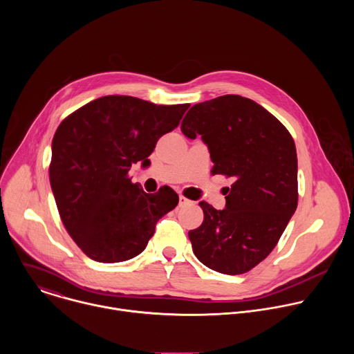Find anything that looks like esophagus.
<instances>
[{"instance_id":"1","label":"esophagus","mask_w":354,"mask_h":354,"mask_svg":"<svg viewBox=\"0 0 354 354\" xmlns=\"http://www.w3.org/2000/svg\"><path fill=\"white\" fill-rule=\"evenodd\" d=\"M192 201L189 198H186L185 196H179V207H183V206H187L190 205Z\"/></svg>"}]
</instances>
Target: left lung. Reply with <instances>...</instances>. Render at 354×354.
<instances>
[{
  "label": "left lung",
  "instance_id": "1",
  "mask_svg": "<svg viewBox=\"0 0 354 354\" xmlns=\"http://www.w3.org/2000/svg\"><path fill=\"white\" fill-rule=\"evenodd\" d=\"M180 130L189 138L200 134L213 175L232 179L224 210L200 203L205 220L189 231L194 255L218 273H246L269 257L297 209L294 140L272 113L239 95L192 106Z\"/></svg>",
  "mask_w": 354,
  "mask_h": 354
}]
</instances>
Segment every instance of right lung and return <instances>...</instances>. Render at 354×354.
<instances>
[{
	"instance_id": "1",
	"label": "right lung",
	"mask_w": 354,
	"mask_h": 354,
	"mask_svg": "<svg viewBox=\"0 0 354 354\" xmlns=\"http://www.w3.org/2000/svg\"><path fill=\"white\" fill-rule=\"evenodd\" d=\"M189 104L134 96L97 97L67 116L52 142L50 185L62 221L92 261L118 263L145 249L157 221L176 207L168 186L147 194L129 171L149 164L157 141L179 126Z\"/></svg>"
}]
</instances>
